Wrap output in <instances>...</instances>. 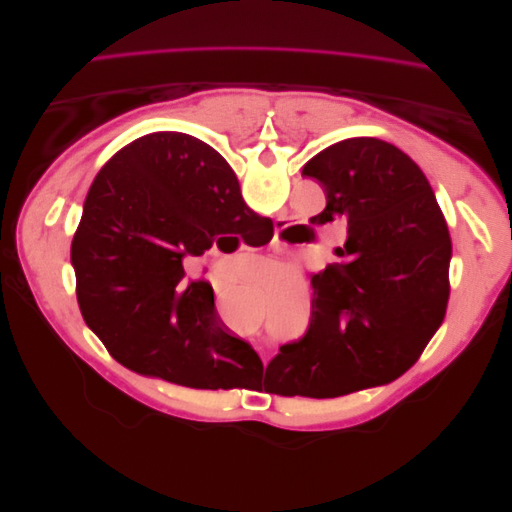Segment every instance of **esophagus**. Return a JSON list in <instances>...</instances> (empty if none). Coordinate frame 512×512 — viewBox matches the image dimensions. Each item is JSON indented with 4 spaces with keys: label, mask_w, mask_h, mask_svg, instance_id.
Returning a JSON list of instances; mask_svg holds the SVG:
<instances>
[{
    "label": "esophagus",
    "mask_w": 512,
    "mask_h": 512,
    "mask_svg": "<svg viewBox=\"0 0 512 512\" xmlns=\"http://www.w3.org/2000/svg\"><path fill=\"white\" fill-rule=\"evenodd\" d=\"M285 229H287V225H285V223H283V225L279 223V229H277V231H279V233H283ZM277 246H283V243H277ZM260 350H262V348H260Z\"/></svg>",
    "instance_id": "obj_1"
}]
</instances>
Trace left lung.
<instances>
[{
	"label": "left lung",
	"mask_w": 512,
	"mask_h": 512,
	"mask_svg": "<svg viewBox=\"0 0 512 512\" xmlns=\"http://www.w3.org/2000/svg\"><path fill=\"white\" fill-rule=\"evenodd\" d=\"M327 206L316 225L344 221L348 237L312 277L306 333L266 371L279 394L337 398L406 373L442 325L452 243L423 170L396 145L352 137L306 162Z\"/></svg>",
	"instance_id": "obj_1"
}]
</instances>
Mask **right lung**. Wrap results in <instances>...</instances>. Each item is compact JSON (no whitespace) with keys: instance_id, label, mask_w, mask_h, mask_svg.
Masks as SVG:
<instances>
[{"instance_id":"right-lung-1","label":"right lung","mask_w":512,"mask_h":512,"mask_svg":"<svg viewBox=\"0 0 512 512\" xmlns=\"http://www.w3.org/2000/svg\"><path fill=\"white\" fill-rule=\"evenodd\" d=\"M256 223L231 166L208 143L170 131L135 139L97 173L72 237L85 323L137 373L233 387L235 373H256L262 360L218 319L210 283L183 281V262Z\"/></svg>"}]
</instances>
